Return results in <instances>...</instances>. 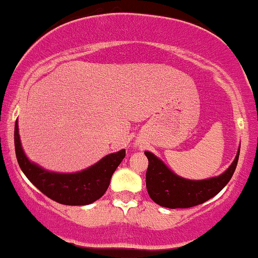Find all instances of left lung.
<instances>
[{"instance_id":"8db88e82","label":"left lung","mask_w":258,"mask_h":258,"mask_svg":"<svg viewBox=\"0 0 258 258\" xmlns=\"http://www.w3.org/2000/svg\"><path fill=\"white\" fill-rule=\"evenodd\" d=\"M240 147L231 166L222 174L203 180H190L176 175L173 170L155 156L145 151L149 166L147 170V190L149 196L161 207L191 208L204 203L219 194L228 184L237 167Z\"/></svg>"}]
</instances>
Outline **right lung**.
Masks as SVG:
<instances>
[{
	"label": "right lung",
	"mask_w": 258,
	"mask_h": 258,
	"mask_svg": "<svg viewBox=\"0 0 258 258\" xmlns=\"http://www.w3.org/2000/svg\"><path fill=\"white\" fill-rule=\"evenodd\" d=\"M15 155L18 163L27 179L40 192L57 203L66 206H86L104 195L110 178L125 157V149L104 156L89 168L76 173H57L44 169L27 159L21 147L19 126L15 121Z\"/></svg>",
	"instance_id": "add662e5"
}]
</instances>
